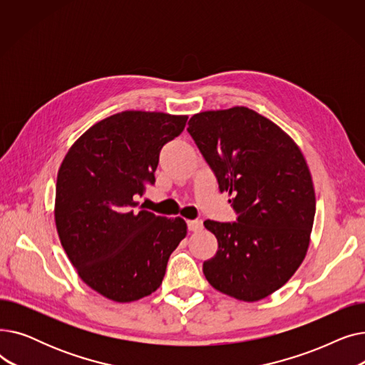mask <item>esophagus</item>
<instances>
[{"instance_id":"obj_1","label":"esophagus","mask_w":365,"mask_h":365,"mask_svg":"<svg viewBox=\"0 0 365 365\" xmlns=\"http://www.w3.org/2000/svg\"><path fill=\"white\" fill-rule=\"evenodd\" d=\"M187 229H189V231H192V232L201 231V229H202V220H200V219H197V220H187Z\"/></svg>"}]
</instances>
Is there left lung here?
Listing matches in <instances>:
<instances>
[{"label":"left lung","instance_id":"left-lung-1","mask_svg":"<svg viewBox=\"0 0 365 365\" xmlns=\"http://www.w3.org/2000/svg\"><path fill=\"white\" fill-rule=\"evenodd\" d=\"M187 125L238 215L232 223L204 222L219 248L202 272L227 296L264 299L293 277L308 252L315 217L308 164L289 134L245 106L200 112Z\"/></svg>","mask_w":365,"mask_h":365}]
</instances>
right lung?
Here are the masks:
<instances>
[{
	"label": "right lung",
	"instance_id": "obj_1",
	"mask_svg": "<svg viewBox=\"0 0 365 365\" xmlns=\"http://www.w3.org/2000/svg\"><path fill=\"white\" fill-rule=\"evenodd\" d=\"M186 115L124 110L90 127L57 173L54 220L80 278L120 303L155 292L170 255L186 237L183 219L138 208L155 183L163 146L178 138Z\"/></svg>",
	"mask_w": 365,
	"mask_h": 365
}]
</instances>
